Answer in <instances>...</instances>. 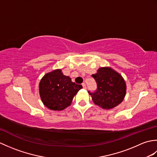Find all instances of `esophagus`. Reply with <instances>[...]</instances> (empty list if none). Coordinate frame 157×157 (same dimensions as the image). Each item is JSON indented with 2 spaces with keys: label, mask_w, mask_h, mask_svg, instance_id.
<instances>
[{
  "label": "esophagus",
  "mask_w": 157,
  "mask_h": 157,
  "mask_svg": "<svg viewBox=\"0 0 157 157\" xmlns=\"http://www.w3.org/2000/svg\"><path fill=\"white\" fill-rule=\"evenodd\" d=\"M82 86H83V88H84V89L86 88V85L85 84V83H83V84H82Z\"/></svg>",
  "instance_id": "1"
}]
</instances>
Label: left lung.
Returning a JSON list of instances; mask_svg holds the SVG:
<instances>
[{
  "mask_svg": "<svg viewBox=\"0 0 157 157\" xmlns=\"http://www.w3.org/2000/svg\"><path fill=\"white\" fill-rule=\"evenodd\" d=\"M97 84L94 92H88L94 104L104 109H111L121 103L126 94L124 79L114 69L105 67L92 75Z\"/></svg>",
  "mask_w": 157,
  "mask_h": 157,
  "instance_id": "8db88e82",
  "label": "left lung"
}]
</instances>
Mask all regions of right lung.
<instances>
[{"instance_id": "right-lung-1", "label": "right lung", "mask_w": 157, "mask_h": 157, "mask_svg": "<svg viewBox=\"0 0 157 157\" xmlns=\"http://www.w3.org/2000/svg\"><path fill=\"white\" fill-rule=\"evenodd\" d=\"M82 88V85L72 82L69 76L63 75L61 69L46 73L39 84L43 104L53 111H62L71 105L74 96Z\"/></svg>"}]
</instances>
